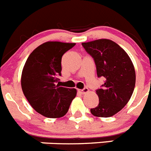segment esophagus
<instances>
[{"label": "esophagus", "instance_id": "esophagus-1", "mask_svg": "<svg viewBox=\"0 0 151 151\" xmlns=\"http://www.w3.org/2000/svg\"><path fill=\"white\" fill-rule=\"evenodd\" d=\"M78 91H79L81 93L85 94V93H88L89 90H88V88H87V87H84V88L82 89V90H78Z\"/></svg>", "mask_w": 151, "mask_h": 151}]
</instances>
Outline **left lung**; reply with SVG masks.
<instances>
[{"label": "left lung", "mask_w": 151, "mask_h": 151, "mask_svg": "<svg viewBox=\"0 0 151 151\" xmlns=\"http://www.w3.org/2000/svg\"><path fill=\"white\" fill-rule=\"evenodd\" d=\"M82 45L94 60L97 77L105 78L96 90L99 105L90 109L97 117H110L119 112L132 97L135 86V70L128 54L109 39H99Z\"/></svg>", "instance_id": "left-lung-1"}]
</instances>
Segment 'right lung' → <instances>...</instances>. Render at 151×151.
I'll use <instances>...</instances> for the list:
<instances>
[{
	"instance_id": "right-lung-1",
	"label": "right lung",
	"mask_w": 151,
	"mask_h": 151,
	"mask_svg": "<svg viewBox=\"0 0 151 151\" xmlns=\"http://www.w3.org/2000/svg\"><path fill=\"white\" fill-rule=\"evenodd\" d=\"M75 43L47 42L30 54L22 72L21 86L31 106L48 118L62 117L76 96V89L56 84L61 75V58Z\"/></svg>"
}]
</instances>
